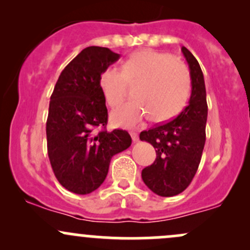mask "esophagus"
<instances>
[{"label":"esophagus","mask_w":250,"mask_h":250,"mask_svg":"<svg viewBox=\"0 0 250 250\" xmlns=\"http://www.w3.org/2000/svg\"><path fill=\"white\" fill-rule=\"evenodd\" d=\"M131 138H132L133 143H136V142H138L139 137H138V135H137L136 132H131Z\"/></svg>","instance_id":"obj_1"}]
</instances>
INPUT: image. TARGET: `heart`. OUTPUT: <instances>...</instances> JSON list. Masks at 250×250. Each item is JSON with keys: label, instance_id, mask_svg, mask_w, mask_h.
Instances as JSON below:
<instances>
[{"label": "heart", "instance_id": "obj_1", "mask_svg": "<svg viewBox=\"0 0 250 250\" xmlns=\"http://www.w3.org/2000/svg\"><path fill=\"white\" fill-rule=\"evenodd\" d=\"M128 101L112 113V123L135 127L150 114L152 122H165L176 115L186 104L190 88L187 66L168 53L142 50L123 64L122 71L107 68L99 84L111 107L118 106L126 95V85L136 84Z\"/></svg>", "mask_w": 250, "mask_h": 250}]
</instances>
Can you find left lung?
<instances>
[{
	"mask_svg": "<svg viewBox=\"0 0 250 250\" xmlns=\"http://www.w3.org/2000/svg\"><path fill=\"white\" fill-rule=\"evenodd\" d=\"M182 53L189 66L192 93L188 104L178 117L142 131L141 141L149 142L156 160L142 170L144 184L157 195L173 197L184 192L194 178L206 139L208 103L199 63L186 47Z\"/></svg>",
	"mask_w": 250,
	"mask_h": 250,
	"instance_id": "8db88e82",
	"label": "left lung"
}]
</instances>
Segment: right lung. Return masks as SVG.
I'll return each instance as SVG.
<instances>
[{
  "label": "right lung",
  "mask_w": 250,
  "mask_h": 250,
  "mask_svg": "<svg viewBox=\"0 0 250 250\" xmlns=\"http://www.w3.org/2000/svg\"><path fill=\"white\" fill-rule=\"evenodd\" d=\"M119 57L107 47H85L61 72L51 95L47 154L60 184L76 194L99 188L111 158L132 142L127 131L106 130L108 113L99 84L101 72Z\"/></svg>",
  "instance_id": "obj_1"
}]
</instances>
